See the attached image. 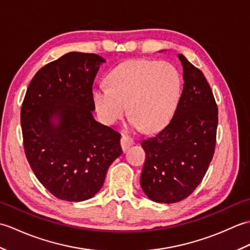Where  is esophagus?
Returning <instances> with one entry per match:
<instances>
[{
	"mask_svg": "<svg viewBox=\"0 0 250 250\" xmlns=\"http://www.w3.org/2000/svg\"><path fill=\"white\" fill-rule=\"evenodd\" d=\"M120 144H121V148H122V150L125 151L126 149H128V148H129L130 146H132V145L134 144V141L132 140L131 137H129V136H126V135H122Z\"/></svg>",
	"mask_w": 250,
	"mask_h": 250,
	"instance_id": "esophagus-1",
	"label": "esophagus"
}]
</instances>
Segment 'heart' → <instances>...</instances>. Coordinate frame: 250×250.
I'll return each mask as SVG.
<instances>
[{"label": "heart", "instance_id": "obj_1", "mask_svg": "<svg viewBox=\"0 0 250 250\" xmlns=\"http://www.w3.org/2000/svg\"><path fill=\"white\" fill-rule=\"evenodd\" d=\"M108 87L93 90V102L105 124L128 114L135 128L162 129L171 120L182 93V77L168 62L132 59L120 63L106 76Z\"/></svg>", "mask_w": 250, "mask_h": 250}]
</instances>
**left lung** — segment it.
Instances as JSON below:
<instances>
[{"instance_id": "1", "label": "left lung", "mask_w": 250, "mask_h": 250, "mask_svg": "<svg viewBox=\"0 0 250 250\" xmlns=\"http://www.w3.org/2000/svg\"><path fill=\"white\" fill-rule=\"evenodd\" d=\"M184 88L173 118L158 134L142 142L146 160L141 186L150 200L175 203L203 179L216 147L218 107L201 70L178 55Z\"/></svg>"}]
</instances>
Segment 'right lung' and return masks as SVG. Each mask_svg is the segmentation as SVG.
I'll list each match as a JSON object with an SVG mask.
<instances>
[{
	"mask_svg": "<svg viewBox=\"0 0 250 250\" xmlns=\"http://www.w3.org/2000/svg\"><path fill=\"white\" fill-rule=\"evenodd\" d=\"M103 62L95 54L70 52L42 67L26 89L20 115L24 152L58 199L92 198L122 153L120 134L92 116V84Z\"/></svg>",
	"mask_w": 250,
	"mask_h": 250,
	"instance_id": "obj_1",
	"label": "right lung"
}]
</instances>
